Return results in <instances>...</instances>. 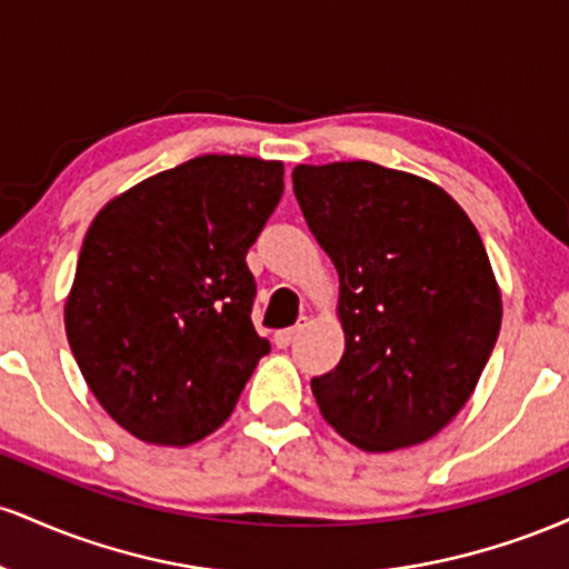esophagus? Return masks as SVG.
<instances>
[{
    "label": "esophagus",
    "instance_id": "obj_1",
    "mask_svg": "<svg viewBox=\"0 0 569 569\" xmlns=\"http://www.w3.org/2000/svg\"><path fill=\"white\" fill-rule=\"evenodd\" d=\"M305 326H307V318H302V321H299L297 326H291V329L278 331V335H276V345H278V348H280V350L291 348V345L299 339V335H302V331H305Z\"/></svg>",
    "mask_w": 569,
    "mask_h": 569
}]
</instances>
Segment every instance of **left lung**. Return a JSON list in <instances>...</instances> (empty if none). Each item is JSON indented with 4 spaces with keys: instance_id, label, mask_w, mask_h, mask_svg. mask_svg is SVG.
I'll return each mask as SVG.
<instances>
[{
    "instance_id": "8db88e82",
    "label": "left lung",
    "mask_w": 569,
    "mask_h": 569,
    "mask_svg": "<svg viewBox=\"0 0 569 569\" xmlns=\"http://www.w3.org/2000/svg\"><path fill=\"white\" fill-rule=\"evenodd\" d=\"M293 194L339 272L345 352L312 377L337 433L411 447L466 407L500 335V291L479 232L441 187L375 162L297 166Z\"/></svg>"
}]
</instances>
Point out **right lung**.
<instances>
[{
    "label": "right lung",
    "mask_w": 569,
    "mask_h": 569,
    "mask_svg": "<svg viewBox=\"0 0 569 569\" xmlns=\"http://www.w3.org/2000/svg\"><path fill=\"white\" fill-rule=\"evenodd\" d=\"M283 194V162L202 154L93 219L67 299L84 382L128 433L187 447L213 433L270 342L251 323L248 248Z\"/></svg>",
    "instance_id": "obj_1"
}]
</instances>
